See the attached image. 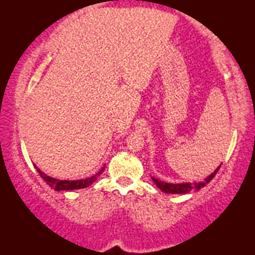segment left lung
Here are the masks:
<instances>
[{
	"mask_svg": "<svg viewBox=\"0 0 255 255\" xmlns=\"http://www.w3.org/2000/svg\"><path fill=\"white\" fill-rule=\"evenodd\" d=\"M219 168H221V166H218L217 169H216L212 174H210L208 177H205L204 181H202V182L167 183V182H163V181H161V180L155 179V177H153V176H152V180H153V182L156 184V187H158L161 191H163V193H166V194H187V193H190V191H193V190L197 191V190H200L201 188L207 186V184L210 182L212 179H214V176L216 175V173L218 172Z\"/></svg>",
	"mask_w": 255,
	"mask_h": 255,
	"instance_id": "1",
	"label": "left lung"
}]
</instances>
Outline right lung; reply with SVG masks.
<instances>
[{
    "mask_svg": "<svg viewBox=\"0 0 255 255\" xmlns=\"http://www.w3.org/2000/svg\"><path fill=\"white\" fill-rule=\"evenodd\" d=\"M36 167L37 172L39 173V175L41 176V179H43L45 182H46L48 186L51 188H53L54 190L57 191H64V190H75V189H82V188H87L89 187L90 184L95 182L97 180V176L101 175V174L103 173L104 170V166L103 168H101V170L95 175L88 177V179H83V180H73V181H69V180H59V179H54V177L52 176H48L45 174L44 172H41V170L38 168V167L34 165Z\"/></svg>",
    "mask_w": 255,
    "mask_h": 255,
    "instance_id": "right-lung-1",
    "label": "right lung"
}]
</instances>
